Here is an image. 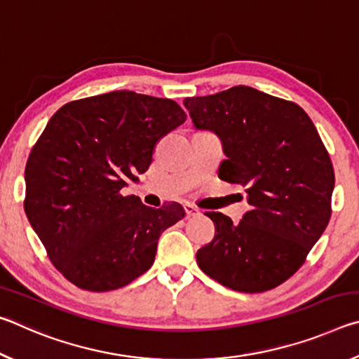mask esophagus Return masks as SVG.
Here are the masks:
<instances>
[{"label": "esophagus", "instance_id": "34e87169", "mask_svg": "<svg viewBox=\"0 0 359 359\" xmlns=\"http://www.w3.org/2000/svg\"><path fill=\"white\" fill-rule=\"evenodd\" d=\"M184 209H185L187 217H196V215H199V209L194 208L193 204H185Z\"/></svg>", "mask_w": 359, "mask_h": 359}]
</instances>
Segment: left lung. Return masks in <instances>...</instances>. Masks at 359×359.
<instances>
[{
	"label": "left lung",
	"instance_id": "left-lung-1",
	"mask_svg": "<svg viewBox=\"0 0 359 359\" xmlns=\"http://www.w3.org/2000/svg\"><path fill=\"white\" fill-rule=\"evenodd\" d=\"M196 130L222 139L226 155L218 177L245 187L250 210L234 224L205 212L215 236L196 253L218 283L263 293L283 283L306 261L331 218L334 169L304 109L245 85L185 98Z\"/></svg>",
	"mask_w": 359,
	"mask_h": 359
}]
</instances>
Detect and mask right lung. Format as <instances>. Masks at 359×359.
<instances>
[{
  "label": "right lung",
  "instance_id": "right-lung-1",
  "mask_svg": "<svg viewBox=\"0 0 359 359\" xmlns=\"http://www.w3.org/2000/svg\"><path fill=\"white\" fill-rule=\"evenodd\" d=\"M187 115L128 90L71 101L52 115L25 168V214L48 259L76 287L111 291L142 276L161 233L185 217L121 188L149 169L156 142Z\"/></svg>",
  "mask_w": 359,
  "mask_h": 359
}]
</instances>
